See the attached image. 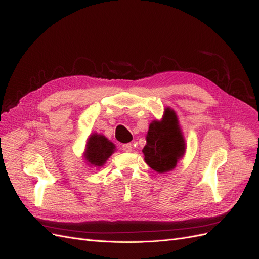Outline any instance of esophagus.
Here are the masks:
<instances>
[{
	"label": "esophagus",
	"mask_w": 259,
	"mask_h": 259,
	"mask_svg": "<svg viewBox=\"0 0 259 259\" xmlns=\"http://www.w3.org/2000/svg\"><path fill=\"white\" fill-rule=\"evenodd\" d=\"M132 149H133V147H132L131 144H124V145H122V150L124 152H131Z\"/></svg>",
	"instance_id": "esophagus-1"
}]
</instances>
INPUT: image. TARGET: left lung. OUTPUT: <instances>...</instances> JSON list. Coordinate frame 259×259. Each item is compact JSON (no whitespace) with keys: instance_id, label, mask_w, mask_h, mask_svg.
Wrapping results in <instances>:
<instances>
[{"instance_id":"obj_1","label":"left lung","mask_w":259,"mask_h":259,"mask_svg":"<svg viewBox=\"0 0 259 259\" xmlns=\"http://www.w3.org/2000/svg\"><path fill=\"white\" fill-rule=\"evenodd\" d=\"M146 139L147 145L143 149L145 161L159 173L173 169L185 153V140L177 116L168 108L161 122L153 121L150 124Z\"/></svg>"}]
</instances>
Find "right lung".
<instances>
[{"mask_svg": "<svg viewBox=\"0 0 259 259\" xmlns=\"http://www.w3.org/2000/svg\"><path fill=\"white\" fill-rule=\"evenodd\" d=\"M114 149L115 146L105 136L94 134L90 137L88 145H86L85 159L92 165L101 166L114 152Z\"/></svg>", "mask_w": 259, "mask_h": 259, "instance_id": "right-lung-1", "label": "right lung"}]
</instances>
